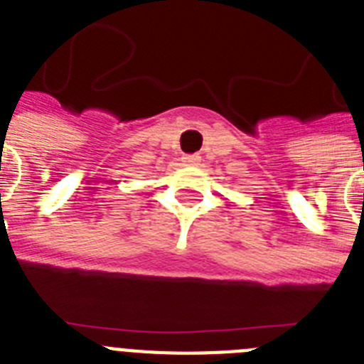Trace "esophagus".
I'll use <instances>...</instances> for the list:
<instances>
[{"label": "esophagus", "mask_w": 364, "mask_h": 364, "mask_svg": "<svg viewBox=\"0 0 364 364\" xmlns=\"http://www.w3.org/2000/svg\"><path fill=\"white\" fill-rule=\"evenodd\" d=\"M198 160H200V156H198V154H184V156H182V162L188 164V166H193V164H197Z\"/></svg>", "instance_id": "34e87169"}]
</instances>
